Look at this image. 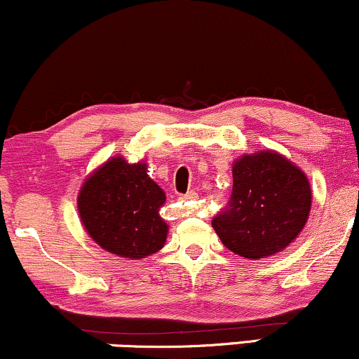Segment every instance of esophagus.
Wrapping results in <instances>:
<instances>
[{"label": "esophagus", "mask_w": 359, "mask_h": 359, "mask_svg": "<svg viewBox=\"0 0 359 359\" xmlns=\"http://www.w3.org/2000/svg\"><path fill=\"white\" fill-rule=\"evenodd\" d=\"M196 198H198V195L195 191H189V193H187V195L180 196V200L181 201H193V200H196Z\"/></svg>", "instance_id": "1"}]
</instances>
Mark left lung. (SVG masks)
Segmentation results:
<instances>
[{"label": "left lung", "mask_w": 359, "mask_h": 359, "mask_svg": "<svg viewBox=\"0 0 359 359\" xmlns=\"http://www.w3.org/2000/svg\"><path fill=\"white\" fill-rule=\"evenodd\" d=\"M233 189L212 225L229 250L248 260L279 254L299 237L313 205L301 168L272 149L240 156L231 166Z\"/></svg>", "instance_id": "obj_1"}]
</instances>
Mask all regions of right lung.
I'll return each mask as SVG.
<instances>
[{"label":"right lung","mask_w":359,"mask_h":359,"mask_svg":"<svg viewBox=\"0 0 359 359\" xmlns=\"http://www.w3.org/2000/svg\"><path fill=\"white\" fill-rule=\"evenodd\" d=\"M166 195L147 175V164L109 158L83 181L77 208L83 229L104 250L130 260L146 259L166 243L159 215Z\"/></svg>","instance_id":"add662e5"}]
</instances>
